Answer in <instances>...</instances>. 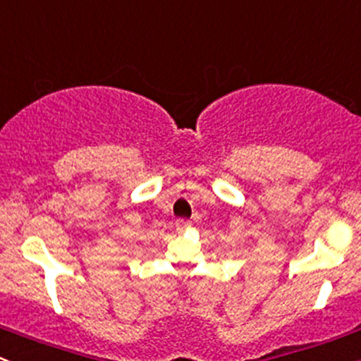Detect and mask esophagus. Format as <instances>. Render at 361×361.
I'll list each match as a JSON object with an SVG mask.
<instances>
[{"label": "esophagus", "mask_w": 361, "mask_h": 361, "mask_svg": "<svg viewBox=\"0 0 361 361\" xmlns=\"http://www.w3.org/2000/svg\"><path fill=\"white\" fill-rule=\"evenodd\" d=\"M189 228V221H185V219H177L176 221V229L177 231H184V229Z\"/></svg>", "instance_id": "1"}]
</instances>
